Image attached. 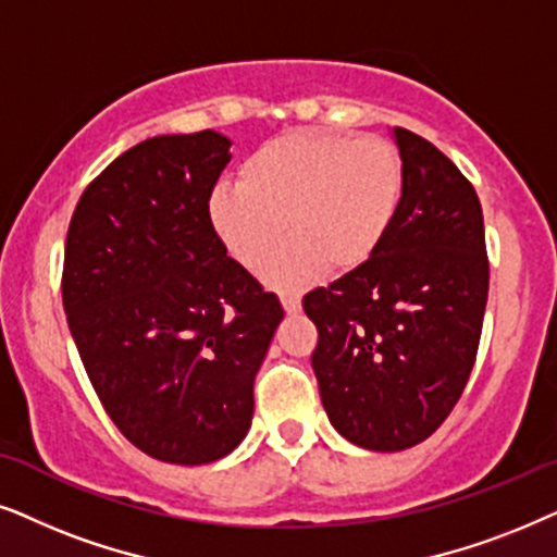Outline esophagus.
Masks as SVG:
<instances>
[{
	"label": "esophagus",
	"mask_w": 557,
	"mask_h": 557,
	"mask_svg": "<svg viewBox=\"0 0 557 557\" xmlns=\"http://www.w3.org/2000/svg\"><path fill=\"white\" fill-rule=\"evenodd\" d=\"M280 300H283V308H285L287 315H298L300 313V308H302L300 298H295V295H283Z\"/></svg>",
	"instance_id": "esophagus-1"
}]
</instances>
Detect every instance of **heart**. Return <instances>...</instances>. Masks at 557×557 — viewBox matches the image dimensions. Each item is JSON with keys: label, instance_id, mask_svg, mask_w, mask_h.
Segmentation results:
<instances>
[{"label": "heart", "instance_id": "heart-1", "mask_svg": "<svg viewBox=\"0 0 557 557\" xmlns=\"http://www.w3.org/2000/svg\"><path fill=\"white\" fill-rule=\"evenodd\" d=\"M403 160L382 137L293 132L257 147L239 185L211 190L206 216L226 255L264 283L300 290L318 272L344 274L374 257L403 196Z\"/></svg>", "mask_w": 557, "mask_h": 557}]
</instances>
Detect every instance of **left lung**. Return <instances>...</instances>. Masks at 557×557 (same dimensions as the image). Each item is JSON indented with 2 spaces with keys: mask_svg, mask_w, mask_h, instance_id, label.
<instances>
[{
  "mask_svg": "<svg viewBox=\"0 0 557 557\" xmlns=\"http://www.w3.org/2000/svg\"><path fill=\"white\" fill-rule=\"evenodd\" d=\"M403 196L374 257L302 298L331 425L354 446L405 450L441 428L476 361L488 295L484 213L438 147L392 129Z\"/></svg>",
  "mask_w": 557,
  "mask_h": 557,
  "instance_id": "8db88e82",
  "label": "left lung"
}]
</instances>
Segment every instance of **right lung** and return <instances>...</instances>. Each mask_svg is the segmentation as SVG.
<instances>
[{
	"label": "right lung",
	"mask_w": 557,
	"mask_h": 557,
	"mask_svg": "<svg viewBox=\"0 0 557 557\" xmlns=\"http://www.w3.org/2000/svg\"><path fill=\"white\" fill-rule=\"evenodd\" d=\"M228 147L213 129L135 145L84 190L65 239L63 308L88 380L124 438L165 463L239 446L285 315L209 226Z\"/></svg>",
	"instance_id": "add662e5"
}]
</instances>
